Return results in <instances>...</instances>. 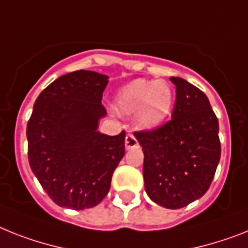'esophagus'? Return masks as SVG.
<instances>
[{"mask_svg":"<svg viewBox=\"0 0 248 248\" xmlns=\"http://www.w3.org/2000/svg\"><path fill=\"white\" fill-rule=\"evenodd\" d=\"M138 147V140H137L132 134H128L125 137V149L129 151V149H133V148H137Z\"/></svg>","mask_w":248,"mask_h":248,"instance_id":"obj_1","label":"esophagus"}]
</instances>
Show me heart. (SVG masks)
I'll return each mask as SVG.
<instances>
[{
	"mask_svg": "<svg viewBox=\"0 0 248 248\" xmlns=\"http://www.w3.org/2000/svg\"><path fill=\"white\" fill-rule=\"evenodd\" d=\"M175 95L165 81L134 79L118 92L115 108L129 115L137 113L136 124L142 130H155L163 124L172 110Z\"/></svg>",
	"mask_w": 248,
	"mask_h": 248,
	"instance_id": "heart-1",
	"label": "heart"
}]
</instances>
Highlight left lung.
Wrapping results in <instances>:
<instances>
[{
  "label": "left lung",
  "mask_w": 248,
  "mask_h": 248,
  "mask_svg": "<svg viewBox=\"0 0 248 248\" xmlns=\"http://www.w3.org/2000/svg\"><path fill=\"white\" fill-rule=\"evenodd\" d=\"M172 119L152 132L134 133L144 153L143 177L149 199L179 209L209 189L220 159L219 124L205 93L180 77Z\"/></svg>",
  "instance_id": "8db88e82"
}]
</instances>
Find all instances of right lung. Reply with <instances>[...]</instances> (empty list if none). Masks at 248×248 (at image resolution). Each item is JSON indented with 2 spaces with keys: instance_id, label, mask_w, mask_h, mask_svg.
<instances>
[{
  "instance_id": "add662e5",
  "label": "right lung",
  "mask_w": 248,
  "mask_h": 248,
  "mask_svg": "<svg viewBox=\"0 0 248 248\" xmlns=\"http://www.w3.org/2000/svg\"><path fill=\"white\" fill-rule=\"evenodd\" d=\"M108 82V76L92 71L67 73L34 104L26 128L29 163L49 198L63 208L97 205L125 153L124 130L118 136L99 132Z\"/></svg>"
}]
</instances>
